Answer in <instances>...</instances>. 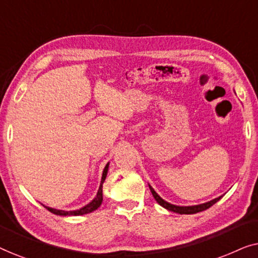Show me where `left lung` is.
Returning a JSON list of instances; mask_svg holds the SVG:
<instances>
[{
	"instance_id": "1",
	"label": "left lung",
	"mask_w": 258,
	"mask_h": 258,
	"mask_svg": "<svg viewBox=\"0 0 258 258\" xmlns=\"http://www.w3.org/2000/svg\"><path fill=\"white\" fill-rule=\"evenodd\" d=\"M149 189L151 194H153L154 199L156 200V202L160 204L161 207H163L164 209H167L169 211H172V213H176V214H185V215H191V214H196V213H200V211H203V210H207L208 208H210L211 206H214L215 203L217 202V201H220L222 199V196H218L217 199H214L209 201V202H206V203H202V204H197V206H175V204H171L167 202V201H164L162 197L158 195V194L155 191L153 186L149 184Z\"/></svg>"
}]
</instances>
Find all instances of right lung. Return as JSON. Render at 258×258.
Segmentation results:
<instances>
[{
	"label": "right lung",
	"instance_id": "right-lung-1",
	"mask_svg": "<svg viewBox=\"0 0 258 258\" xmlns=\"http://www.w3.org/2000/svg\"><path fill=\"white\" fill-rule=\"evenodd\" d=\"M108 169H109V162L107 163V165L104 167L103 174H102V179H101V184L100 188H98L97 195L95 196V199L91 201L90 203H88L87 206H84L82 208L77 210H70V211H66V210H58V209H54V208L50 207H45L47 209L50 211V213L55 214V215H59V216H79V215H86L89 213H93L94 210H96L97 208H100V206L102 204V201H103V192H102V184L105 181V177H107L108 174Z\"/></svg>",
	"mask_w": 258,
	"mask_h": 258
}]
</instances>
